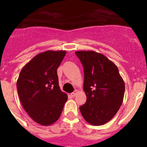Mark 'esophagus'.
I'll return each instance as SVG.
<instances>
[{
	"mask_svg": "<svg viewBox=\"0 0 147 147\" xmlns=\"http://www.w3.org/2000/svg\"><path fill=\"white\" fill-rule=\"evenodd\" d=\"M77 93H78V90H75L74 92H73V93H71V96H72V97H74L75 96H76V95L77 94Z\"/></svg>",
	"mask_w": 147,
	"mask_h": 147,
	"instance_id": "1",
	"label": "esophagus"
}]
</instances>
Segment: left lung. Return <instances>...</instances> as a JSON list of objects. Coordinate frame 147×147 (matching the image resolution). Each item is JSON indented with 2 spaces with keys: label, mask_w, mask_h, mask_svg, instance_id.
Masks as SVG:
<instances>
[{
  "label": "left lung",
  "mask_w": 147,
  "mask_h": 147,
  "mask_svg": "<svg viewBox=\"0 0 147 147\" xmlns=\"http://www.w3.org/2000/svg\"><path fill=\"white\" fill-rule=\"evenodd\" d=\"M75 54L84 67L83 89L87 96L80 112L89 124L103 125L115 116L123 102L124 80L117 66L103 54L94 51Z\"/></svg>",
  "instance_id": "1"
}]
</instances>
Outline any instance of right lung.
Wrapping results in <instances>:
<instances>
[{
    "label": "right lung",
    "mask_w": 147,
    "mask_h": 147,
    "mask_svg": "<svg viewBox=\"0 0 147 147\" xmlns=\"http://www.w3.org/2000/svg\"><path fill=\"white\" fill-rule=\"evenodd\" d=\"M65 54V51L40 53L22 68L17 81L23 108L41 125L57 121L67 102V96L60 90L57 73Z\"/></svg>",
    "instance_id": "1"
}]
</instances>
